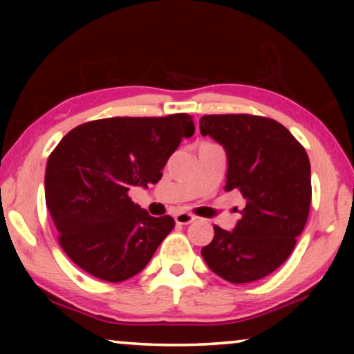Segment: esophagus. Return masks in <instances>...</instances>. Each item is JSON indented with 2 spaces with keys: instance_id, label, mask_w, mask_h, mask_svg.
I'll list each match as a JSON object with an SVG mask.
<instances>
[{
  "instance_id": "esophagus-1",
  "label": "esophagus",
  "mask_w": 354,
  "mask_h": 354,
  "mask_svg": "<svg viewBox=\"0 0 354 354\" xmlns=\"http://www.w3.org/2000/svg\"><path fill=\"white\" fill-rule=\"evenodd\" d=\"M195 219H196V217L190 214V212H178V214H176V222H177V224H180V225L192 224V222Z\"/></svg>"
}]
</instances>
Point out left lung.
<instances>
[{
  "label": "left lung",
  "mask_w": 354,
  "mask_h": 354,
  "mask_svg": "<svg viewBox=\"0 0 354 354\" xmlns=\"http://www.w3.org/2000/svg\"><path fill=\"white\" fill-rule=\"evenodd\" d=\"M200 130L225 148L224 190H239L246 201L234 232L214 225L203 259L227 282H254L288 259L306 225L313 195L308 153L282 124L263 115H203Z\"/></svg>",
  "instance_id": "8db88e82"
}]
</instances>
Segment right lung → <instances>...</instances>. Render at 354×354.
I'll return each mask as SVG.
<instances>
[{"instance_id": "obj_1", "label": "right lung", "mask_w": 354, "mask_h": 354, "mask_svg": "<svg viewBox=\"0 0 354 354\" xmlns=\"http://www.w3.org/2000/svg\"><path fill=\"white\" fill-rule=\"evenodd\" d=\"M195 133L192 115L109 118L72 129L48 158L46 207L57 241L74 264L104 282H124L153 258L174 229L130 200L148 188L182 138Z\"/></svg>"}]
</instances>
